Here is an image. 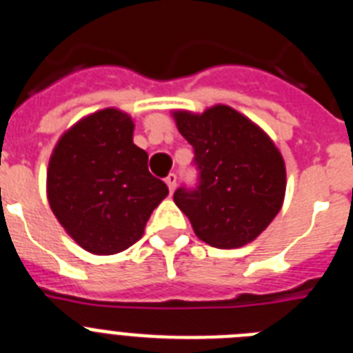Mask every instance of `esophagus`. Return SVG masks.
<instances>
[{
  "instance_id": "esophagus-1",
  "label": "esophagus",
  "mask_w": 353,
  "mask_h": 353,
  "mask_svg": "<svg viewBox=\"0 0 353 353\" xmlns=\"http://www.w3.org/2000/svg\"><path fill=\"white\" fill-rule=\"evenodd\" d=\"M176 180L179 179H176V174L174 173H170L168 176H165V183H168V188H170L171 193H173L174 188H176Z\"/></svg>"
}]
</instances>
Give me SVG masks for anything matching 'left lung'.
Segmentation results:
<instances>
[{
    "label": "left lung",
    "instance_id": "left-lung-1",
    "mask_svg": "<svg viewBox=\"0 0 353 353\" xmlns=\"http://www.w3.org/2000/svg\"><path fill=\"white\" fill-rule=\"evenodd\" d=\"M194 150L198 185L179 188L173 200L194 234L218 249L256 240L283 205L287 171L270 137L231 106L173 113Z\"/></svg>",
    "mask_w": 353,
    "mask_h": 353
}]
</instances>
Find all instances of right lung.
Masks as SVG:
<instances>
[{
	"instance_id": "right-lung-1",
	"label": "right lung",
	"mask_w": 353,
	"mask_h": 353,
	"mask_svg": "<svg viewBox=\"0 0 353 353\" xmlns=\"http://www.w3.org/2000/svg\"><path fill=\"white\" fill-rule=\"evenodd\" d=\"M133 121L117 108L81 119L55 144L46 173L52 212L92 254L126 250L144 234L170 189L133 144Z\"/></svg>"
}]
</instances>
